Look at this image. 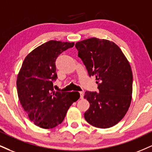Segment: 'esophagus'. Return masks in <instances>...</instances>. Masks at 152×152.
Listing matches in <instances>:
<instances>
[{
  "instance_id": "esophagus-1",
  "label": "esophagus",
  "mask_w": 152,
  "mask_h": 152,
  "mask_svg": "<svg viewBox=\"0 0 152 152\" xmlns=\"http://www.w3.org/2000/svg\"><path fill=\"white\" fill-rule=\"evenodd\" d=\"M79 94H80V98H81V99H83L84 96V93L81 91V92H79Z\"/></svg>"
}]
</instances>
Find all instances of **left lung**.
<instances>
[{
	"label": "left lung",
	"mask_w": 152,
	"mask_h": 152,
	"mask_svg": "<svg viewBox=\"0 0 152 152\" xmlns=\"http://www.w3.org/2000/svg\"><path fill=\"white\" fill-rule=\"evenodd\" d=\"M75 47L89 76L96 77L99 90L98 94L85 93L90 107L84 118L98 128L113 127L130 106L133 76L128 60L116 44L107 39L89 38L76 42Z\"/></svg>",
	"instance_id": "left-lung-1"
}]
</instances>
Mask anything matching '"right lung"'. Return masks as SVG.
<instances>
[{
	"mask_svg": "<svg viewBox=\"0 0 152 152\" xmlns=\"http://www.w3.org/2000/svg\"><path fill=\"white\" fill-rule=\"evenodd\" d=\"M74 42L50 40L32 50L24 59L17 78L19 100L34 125L52 129L61 124L67 110L80 98L78 92L54 91L56 59Z\"/></svg>",
	"mask_w": 152,
	"mask_h": 152,
	"instance_id": "obj_1",
	"label": "right lung"
}]
</instances>
